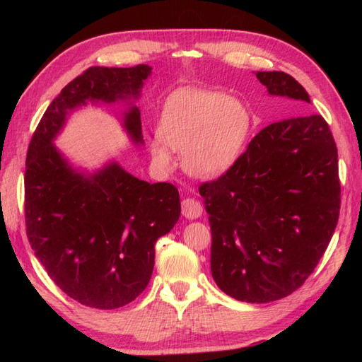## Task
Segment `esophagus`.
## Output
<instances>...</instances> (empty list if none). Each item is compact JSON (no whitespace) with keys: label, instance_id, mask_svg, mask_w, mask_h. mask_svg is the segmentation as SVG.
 Segmentation results:
<instances>
[{"label":"esophagus","instance_id":"1","mask_svg":"<svg viewBox=\"0 0 362 362\" xmlns=\"http://www.w3.org/2000/svg\"><path fill=\"white\" fill-rule=\"evenodd\" d=\"M181 211L185 218H190V221H193V218H198L202 216V205L198 199L185 198L181 202Z\"/></svg>","mask_w":362,"mask_h":362}]
</instances>
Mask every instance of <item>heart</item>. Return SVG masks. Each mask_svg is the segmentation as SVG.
<instances>
[{
  "instance_id": "obj_1",
  "label": "heart",
  "mask_w": 362,
  "mask_h": 362,
  "mask_svg": "<svg viewBox=\"0 0 362 362\" xmlns=\"http://www.w3.org/2000/svg\"><path fill=\"white\" fill-rule=\"evenodd\" d=\"M249 131L247 108L234 98L180 89L163 104L151 156L161 172H169L175 163L172 151L182 152L184 168L193 177L216 178L242 156Z\"/></svg>"
}]
</instances>
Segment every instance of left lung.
<instances>
[{
    "mask_svg": "<svg viewBox=\"0 0 362 362\" xmlns=\"http://www.w3.org/2000/svg\"><path fill=\"white\" fill-rule=\"evenodd\" d=\"M269 95L302 113L262 128L217 180L202 182L211 226V275L231 298H286L314 272L339 214L338 154L329 125L305 115L303 87L286 72H257Z\"/></svg>",
    "mask_w": 362,
    "mask_h": 362,
    "instance_id": "obj_1",
    "label": "left lung"
}]
</instances>
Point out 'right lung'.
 I'll list each match as a JSON object with an SVG mask.
<instances>
[{
    "instance_id": "right-lung-1",
    "label": "right lung",
    "mask_w": 362,
    "mask_h": 362,
    "mask_svg": "<svg viewBox=\"0 0 362 362\" xmlns=\"http://www.w3.org/2000/svg\"><path fill=\"white\" fill-rule=\"evenodd\" d=\"M148 64L93 66L52 100L31 137L25 161V226L35 255L62 291L81 305L115 310L133 302L152 275L156 243L178 222L173 184L141 181L117 163L92 175L74 169L52 140L74 108L137 100ZM124 128L144 144L140 110L131 104Z\"/></svg>"
}]
</instances>
